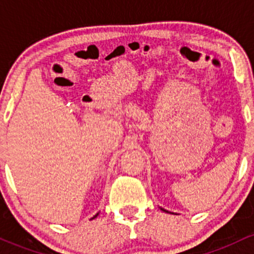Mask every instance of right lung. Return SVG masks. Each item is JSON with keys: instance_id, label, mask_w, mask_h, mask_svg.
I'll return each mask as SVG.
<instances>
[{"instance_id": "1", "label": "right lung", "mask_w": 254, "mask_h": 254, "mask_svg": "<svg viewBox=\"0 0 254 254\" xmlns=\"http://www.w3.org/2000/svg\"><path fill=\"white\" fill-rule=\"evenodd\" d=\"M97 215H98V214H97ZM97 215H96V216H93V217H92V219H94V217H97Z\"/></svg>"}]
</instances>
